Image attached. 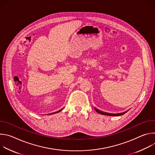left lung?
<instances>
[{"label": "left lung", "mask_w": 155, "mask_h": 155, "mask_svg": "<svg viewBox=\"0 0 155 155\" xmlns=\"http://www.w3.org/2000/svg\"><path fill=\"white\" fill-rule=\"evenodd\" d=\"M96 111L98 113V114H100L101 115H108V116H120V115H124V114H126L127 112H123V113H121V114H109V113H106V112H102L101 111V110L97 109V108H94Z\"/></svg>", "instance_id": "obj_1"}]
</instances>
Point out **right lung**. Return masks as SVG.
Returning <instances> with one entry per match:
<instances>
[{"mask_svg": "<svg viewBox=\"0 0 155 155\" xmlns=\"http://www.w3.org/2000/svg\"><path fill=\"white\" fill-rule=\"evenodd\" d=\"M58 112H60V110H59V111H58Z\"/></svg>", "mask_w": 155, "mask_h": 155, "instance_id": "right-lung-1", "label": "right lung"}]
</instances>
